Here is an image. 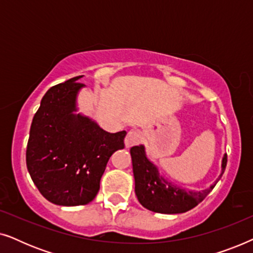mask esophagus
Listing matches in <instances>:
<instances>
[{
	"mask_svg": "<svg viewBox=\"0 0 253 253\" xmlns=\"http://www.w3.org/2000/svg\"><path fill=\"white\" fill-rule=\"evenodd\" d=\"M140 141V133L138 131H130L127 132L126 139H124V144H126V147H131L134 146V145L139 144Z\"/></svg>",
	"mask_w": 253,
	"mask_h": 253,
	"instance_id": "obj_1",
	"label": "esophagus"
}]
</instances>
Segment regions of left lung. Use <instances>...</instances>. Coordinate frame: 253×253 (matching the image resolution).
Returning a JSON list of instances; mask_svg holds the SVG:
<instances>
[{"mask_svg":"<svg viewBox=\"0 0 253 253\" xmlns=\"http://www.w3.org/2000/svg\"><path fill=\"white\" fill-rule=\"evenodd\" d=\"M130 153L138 202L145 209L162 214L184 213L196 207L212 191L227 166V154H224L221 162V174L215 183L202 191H192L172 184L161 176L157 166L147 158L144 145L131 147Z\"/></svg>","mask_w":253,"mask_h":253,"instance_id":"left-lung-1","label":"left lung"}]
</instances>
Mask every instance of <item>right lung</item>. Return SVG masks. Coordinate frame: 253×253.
Masks as SVG:
<instances>
[{"label": "right lung", "mask_w": 253, "mask_h": 253, "mask_svg": "<svg viewBox=\"0 0 253 253\" xmlns=\"http://www.w3.org/2000/svg\"><path fill=\"white\" fill-rule=\"evenodd\" d=\"M74 77L50 87L33 117L26 150L31 178L48 202L86 205L95 198L112 154L124 147L126 131L107 132L78 112L85 87Z\"/></svg>", "instance_id": "1"}]
</instances>
